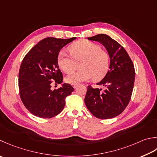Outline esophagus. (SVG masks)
Segmentation results:
<instances>
[{"instance_id": "1", "label": "esophagus", "mask_w": 157, "mask_h": 157, "mask_svg": "<svg viewBox=\"0 0 157 157\" xmlns=\"http://www.w3.org/2000/svg\"><path fill=\"white\" fill-rule=\"evenodd\" d=\"M78 84H72L73 87L74 88H77V86H78Z\"/></svg>"}]
</instances>
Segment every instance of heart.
Masks as SVG:
<instances>
[{"instance_id":"1","label":"heart","mask_w":157,"mask_h":157,"mask_svg":"<svg viewBox=\"0 0 157 157\" xmlns=\"http://www.w3.org/2000/svg\"><path fill=\"white\" fill-rule=\"evenodd\" d=\"M71 54L63 51L58 55L57 63L60 69L66 73H72L78 67L81 69L67 75L65 81L71 84L90 80L98 81L103 78L109 69V58L107 51L95 43L81 41L69 47Z\"/></svg>"}]
</instances>
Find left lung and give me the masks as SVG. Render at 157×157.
Here are the masks:
<instances>
[{"instance_id":"1","label":"left lung","mask_w":157,"mask_h":157,"mask_svg":"<svg viewBox=\"0 0 157 157\" xmlns=\"http://www.w3.org/2000/svg\"><path fill=\"white\" fill-rule=\"evenodd\" d=\"M90 41L102 44L109 54V71L97 85L105 89L88 86L84 102L93 114L100 119L118 116L129 103L135 82V69L132 60L121 44L105 34H99Z\"/></svg>"}]
</instances>
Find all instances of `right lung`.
Segmentation results:
<instances>
[{
	"label": "right lung",
	"instance_id": "obj_1",
	"mask_svg": "<svg viewBox=\"0 0 157 157\" xmlns=\"http://www.w3.org/2000/svg\"><path fill=\"white\" fill-rule=\"evenodd\" d=\"M75 39L45 38L24 58L19 72L20 94L24 106L33 115L54 117L63 109L65 98L74 90L70 84L62 83L57 58L61 49ZM53 80L61 84L60 88L51 90Z\"/></svg>",
	"mask_w": 157,
	"mask_h": 157
}]
</instances>
